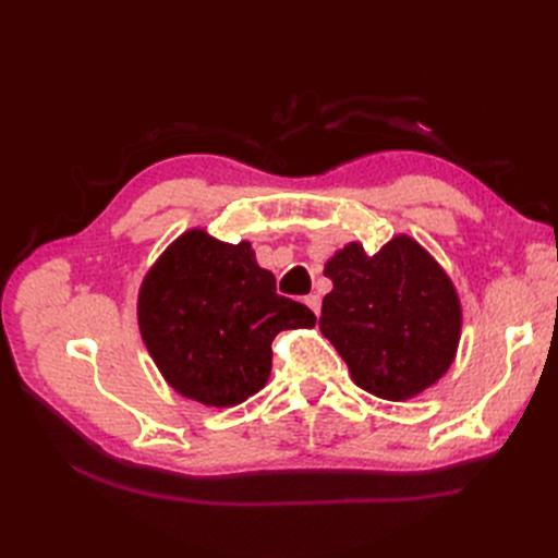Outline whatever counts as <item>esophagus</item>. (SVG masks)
Wrapping results in <instances>:
<instances>
[{"label":"esophagus","mask_w":558,"mask_h":558,"mask_svg":"<svg viewBox=\"0 0 558 558\" xmlns=\"http://www.w3.org/2000/svg\"><path fill=\"white\" fill-rule=\"evenodd\" d=\"M305 302H307V307H310L316 316L320 314V298H318V295H307Z\"/></svg>","instance_id":"esophagus-1"}]
</instances>
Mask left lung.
<instances>
[{"mask_svg": "<svg viewBox=\"0 0 558 558\" xmlns=\"http://www.w3.org/2000/svg\"><path fill=\"white\" fill-rule=\"evenodd\" d=\"M318 328L363 391L410 400L440 379L461 340V300L430 253L398 234L377 253L351 242L326 263Z\"/></svg>", "mask_w": 558, "mask_h": 558, "instance_id": "obj_1", "label": "left lung"}]
</instances>
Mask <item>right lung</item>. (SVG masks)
Segmentation results:
<instances>
[{
    "label": "right lung",
    "mask_w": 558,
    "mask_h": 558,
    "mask_svg": "<svg viewBox=\"0 0 558 558\" xmlns=\"http://www.w3.org/2000/svg\"><path fill=\"white\" fill-rule=\"evenodd\" d=\"M142 340L160 375L183 398L234 408L258 393L281 330L314 328L316 316L277 295L251 242L228 244L207 230L183 232L148 269L137 300Z\"/></svg>",
    "instance_id": "obj_1"
}]
</instances>
